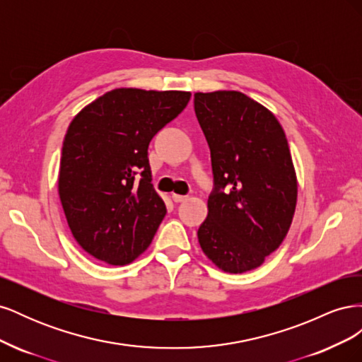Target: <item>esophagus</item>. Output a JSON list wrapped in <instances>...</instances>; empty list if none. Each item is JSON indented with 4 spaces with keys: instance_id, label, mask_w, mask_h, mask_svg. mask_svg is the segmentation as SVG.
Wrapping results in <instances>:
<instances>
[{
    "instance_id": "esophagus-1",
    "label": "esophagus",
    "mask_w": 362,
    "mask_h": 362,
    "mask_svg": "<svg viewBox=\"0 0 362 362\" xmlns=\"http://www.w3.org/2000/svg\"><path fill=\"white\" fill-rule=\"evenodd\" d=\"M172 199H173L175 202H184V201H187V196H182V194L173 193V194H172Z\"/></svg>"
}]
</instances>
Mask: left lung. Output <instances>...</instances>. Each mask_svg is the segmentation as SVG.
<instances>
[{"label":"left lung","instance_id":"1","mask_svg":"<svg viewBox=\"0 0 362 362\" xmlns=\"http://www.w3.org/2000/svg\"><path fill=\"white\" fill-rule=\"evenodd\" d=\"M194 113L214 175L199 245L223 272L254 270L281 246L298 202L286 133L264 105L235 90L194 93Z\"/></svg>","mask_w":362,"mask_h":362}]
</instances>
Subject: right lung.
<instances>
[{
    "instance_id": "obj_1",
    "label": "right lung",
    "mask_w": 362,
    "mask_h": 362,
    "mask_svg": "<svg viewBox=\"0 0 362 362\" xmlns=\"http://www.w3.org/2000/svg\"><path fill=\"white\" fill-rule=\"evenodd\" d=\"M190 96L122 87L72 119L62 148L59 196L74 238L93 258L125 266L151 245L166 205L151 184L148 146Z\"/></svg>"
}]
</instances>
